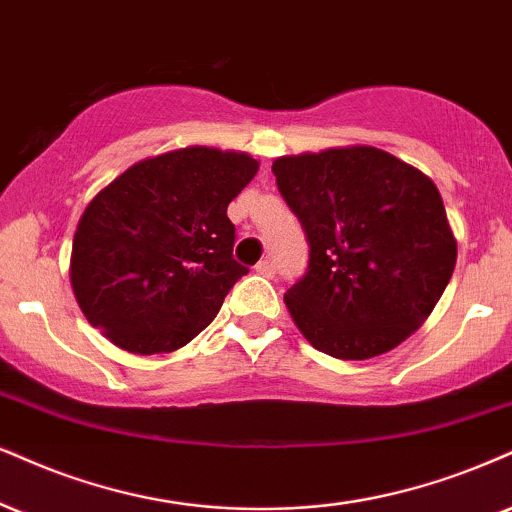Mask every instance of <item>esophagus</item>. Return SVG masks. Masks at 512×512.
<instances>
[{
	"instance_id": "obj_1",
	"label": "esophagus",
	"mask_w": 512,
	"mask_h": 512,
	"mask_svg": "<svg viewBox=\"0 0 512 512\" xmlns=\"http://www.w3.org/2000/svg\"><path fill=\"white\" fill-rule=\"evenodd\" d=\"M256 273L263 277H275V261L273 258H263V261L256 263Z\"/></svg>"
}]
</instances>
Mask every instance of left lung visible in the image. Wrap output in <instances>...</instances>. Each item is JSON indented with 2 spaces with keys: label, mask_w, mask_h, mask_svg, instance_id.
<instances>
[{
  "label": "left lung",
  "mask_w": 512,
  "mask_h": 512,
  "mask_svg": "<svg viewBox=\"0 0 512 512\" xmlns=\"http://www.w3.org/2000/svg\"><path fill=\"white\" fill-rule=\"evenodd\" d=\"M304 225L308 270L285 304L315 349L365 361L430 318L456 268L444 201L422 170L377 147H332L273 161Z\"/></svg>",
  "instance_id": "obj_1"
}]
</instances>
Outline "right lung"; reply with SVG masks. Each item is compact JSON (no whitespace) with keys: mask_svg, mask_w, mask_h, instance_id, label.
I'll list each match as a JSON object with an SVG mask.
<instances>
[{"mask_svg":"<svg viewBox=\"0 0 512 512\" xmlns=\"http://www.w3.org/2000/svg\"><path fill=\"white\" fill-rule=\"evenodd\" d=\"M258 173L246 151L187 147L137 161L87 204L71 287L92 327L151 356L192 342L249 273L227 204Z\"/></svg>","mask_w":512,"mask_h":512,"instance_id":"obj_1","label":"right lung"}]
</instances>
